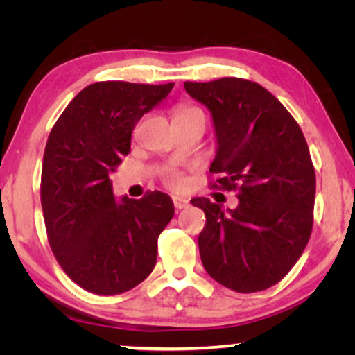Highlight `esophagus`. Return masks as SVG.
Listing matches in <instances>:
<instances>
[{
    "mask_svg": "<svg viewBox=\"0 0 355 355\" xmlns=\"http://www.w3.org/2000/svg\"><path fill=\"white\" fill-rule=\"evenodd\" d=\"M173 202H174V207H176L178 210H182V208L189 207V198L182 197V196H173Z\"/></svg>",
    "mask_w": 355,
    "mask_h": 355,
    "instance_id": "1",
    "label": "esophagus"
}]
</instances>
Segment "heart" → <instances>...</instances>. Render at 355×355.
Listing matches in <instances>:
<instances>
[{
  "label": "heart",
  "mask_w": 355,
  "mask_h": 355,
  "mask_svg": "<svg viewBox=\"0 0 355 355\" xmlns=\"http://www.w3.org/2000/svg\"><path fill=\"white\" fill-rule=\"evenodd\" d=\"M193 111H200L198 108H193V106H187V108H181L178 111V114H186V113H193ZM176 114V116H178ZM168 182L171 184V186H181L182 184V176L176 171L169 173L168 174Z\"/></svg>",
  "instance_id": "heart-1"
}]
</instances>
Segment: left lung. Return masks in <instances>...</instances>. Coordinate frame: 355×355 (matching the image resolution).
Listing matches in <instances>:
<instances>
[{
	"label": "left lung",
	"mask_w": 355,
	"mask_h": 355,
	"mask_svg": "<svg viewBox=\"0 0 355 355\" xmlns=\"http://www.w3.org/2000/svg\"><path fill=\"white\" fill-rule=\"evenodd\" d=\"M213 119V186L237 191L234 210L192 198L205 211L198 234L203 268L236 293L268 289L289 273L310 239L315 169L299 124L279 100L255 82L223 77L184 82Z\"/></svg>",
	"instance_id": "left-lung-1"
}]
</instances>
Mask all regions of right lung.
<instances>
[{
	"mask_svg": "<svg viewBox=\"0 0 355 355\" xmlns=\"http://www.w3.org/2000/svg\"><path fill=\"white\" fill-rule=\"evenodd\" d=\"M173 87L96 82L72 98L48 137L40 186L48 241L64 273L89 293H125L157 263L171 197L116 198L110 173L130 152L139 119Z\"/></svg>",
	"mask_w": 355,
	"mask_h": 355,
	"instance_id": "add662e5",
	"label": "right lung"
}]
</instances>
